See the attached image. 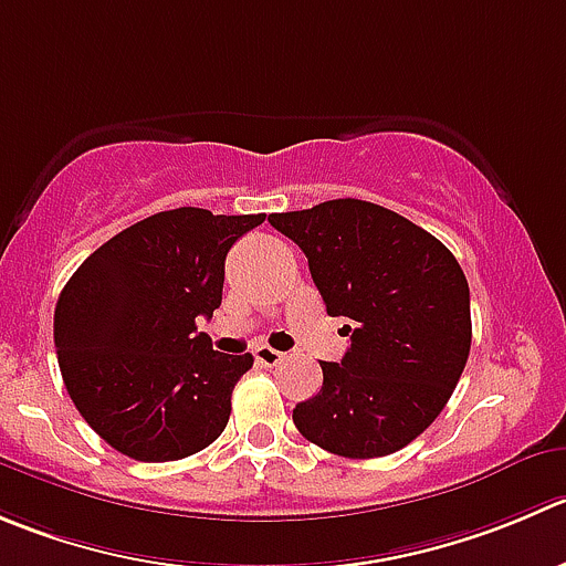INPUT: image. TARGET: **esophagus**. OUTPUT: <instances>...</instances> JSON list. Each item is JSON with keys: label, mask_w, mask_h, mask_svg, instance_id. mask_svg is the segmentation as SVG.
<instances>
[{"label": "esophagus", "mask_w": 566, "mask_h": 566, "mask_svg": "<svg viewBox=\"0 0 566 566\" xmlns=\"http://www.w3.org/2000/svg\"><path fill=\"white\" fill-rule=\"evenodd\" d=\"M254 359L260 361V365H265V367H276V365H282V361H284V354H282V350L268 348V345H260V348L254 350Z\"/></svg>", "instance_id": "esophagus-1"}]
</instances>
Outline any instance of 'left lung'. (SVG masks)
Instances as JSON below:
<instances>
[{
  "instance_id": "1",
  "label": "left lung",
  "mask_w": 566,
  "mask_h": 566,
  "mask_svg": "<svg viewBox=\"0 0 566 566\" xmlns=\"http://www.w3.org/2000/svg\"><path fill=\"white\" fill-rule=\"evenodd\" d=\"M271 227L310 273L350 348L321 361L323 387L293 409L295 429L328 453L376 459L429 429L470 356V287L457 256L387 207L334 199L273 212Z\"/></svg>"
}]
</instances>
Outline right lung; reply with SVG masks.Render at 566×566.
Returning <instances> with one entry per match:
<instances>
[{"label": "right lung", "mask_w": 566, "mask_h": 566, "mask_svg": "<svg viewBox=\"0 0 566 566\" xmlns=\"http://www.w3.org/2000/svg\"><path fill=\"white\" fill-rule=\"evenodd\" d=\"M265 216L157 212L98 245L60 293L54 348L71 400L124 457L177 462L221 437L254 356L196 332L223 295L229 249Z\"/></svg>", "instance_id": "1"}]
</instances>
